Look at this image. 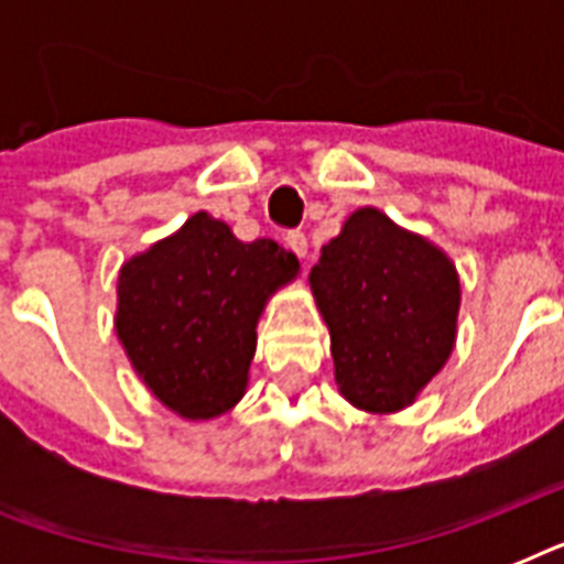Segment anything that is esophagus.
Instances as JSON below:
<instances>
[{
    "mask_svg": "<svg viewBox=\"0 0 564 564\" xmlns=\"http://www.w3.org/2000/svg\"><path fill=\"white\" fill-rule=\"evenodd\" d=\"M286 246H290L292 251L301 257V260H307L310 246H307V237H304L301 230H292V234H286Z\"/></svg>",
    "mask_w": 564,
    "mask_h": 564,
    "instance_id": "obj_1",
    "label": "esophagus"
}]
</instances>
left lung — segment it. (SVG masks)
<instances>
[{
    "label": "left lung",
    "mask_w": 564,
    "mask_h": 564,
    "mask_svg": "<svg viewBox=\"0 0 564 564\" xmlns=\"http://www.w3.org/2000/svg\"><path fill=\"white\" fill-rule=\"evenodd\" d=\"M310 290L330 330L339 394L357 410H406L454 354L456 263L377 207H357L322 246Z\"/></svg>",
    "instance_id": "8db88e82"
}]
</instances>
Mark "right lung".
<instances>
[{
	"mask_svg": "<svg viewBox=\"0 0 564 564\" xmlns=\"http://www.w3.org/2000/svg\"><path fill=\"white\" fill-rule=\"evenodd\" d=\"M299 272L274 239L242 242L193 213L119 269L113 327L134 375L178 419L225 415L248 389L265 304Z\"/></svg>",
	"mask_w": 564,
	"mask_h": 564,
	"instance_id": "right-lung-1",
	"label": "right lung"
}]
</instances>
